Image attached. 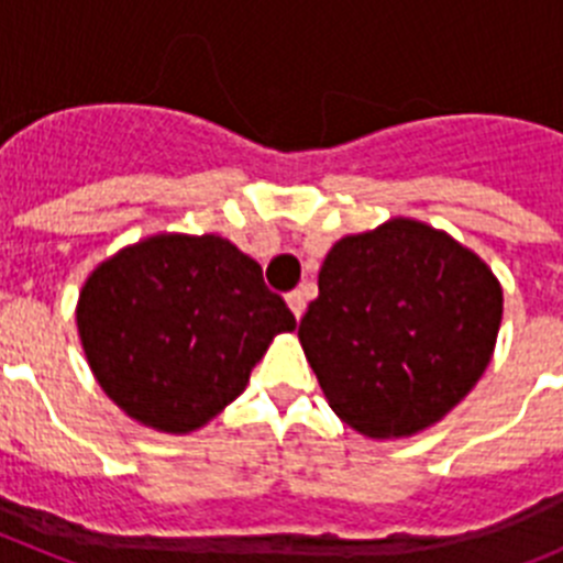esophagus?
<instances>
[{
    "mask_svg": "<svg viewBox=\"0 0 563 563\" xmlns=\"http://www.w3.org/2000/svg\"><path fill=\"white\" fill-rule=\"evenodd\" d=\"M287 307H290V312L296 316V321H301V316H305V310H307L305 292H301V290L290 292V296H287Z\"/></svg>",
    "mask_w": 563,
    "mask_h": 563,
    "instance_id": "34e87169",
    "label": "esophagus"
}]
</instances>
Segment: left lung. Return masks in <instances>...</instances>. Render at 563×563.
<instances>
[{
	"mask_svg": "<svg viewBox=\"0 0 563 563\" xmlns=\"http://www.w3.org/2000/svg\"><path fill=\"white\" fill-rule=\"evenodd\" d=\"M499 278L451 233L411 217L338 239L298 341L330 409L369 440L431 429L485 375Z\"/></svg>",
	"mask_w": 563,
	"mask_h": 563,
	"instance_id": "obj_1",
	"label": "left lung"
}]
</instances>
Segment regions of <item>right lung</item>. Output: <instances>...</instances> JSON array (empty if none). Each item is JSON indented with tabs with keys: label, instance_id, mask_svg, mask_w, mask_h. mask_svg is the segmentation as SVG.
Instances as JSON below:
<instances>
[{
	"label": "right lung",
	"instance_id": "add662e5",
	"mask_svg": "<svg viewBox=\"0 0 563 563\" xmlns=\"http://www.w3.org/2000/svg\"><path fill=\"white\" fill-rule=\"evenodd\" d=\"M109 400L161 434H191L236 400L296 318L262 265L217 233H152L89 273L76 305Z\"/></svg>",
	"mask_w": 563,
	"mask_h": 563
}]
</instances>
